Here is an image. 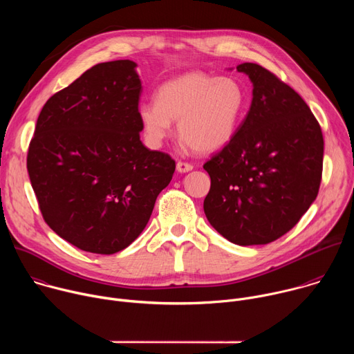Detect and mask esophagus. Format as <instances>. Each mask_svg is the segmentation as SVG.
<instances>
[{"mask_svg":"<svg viewBox=\"0 0 354 354\" xmlns=\"http://www.w3.org/2000/svg\"><path fill=\"white\" fill-rule=\"evenodd\" d=\"M193 169V165L189 164V162H183V161H179L176 164V171L180 172V174H185V172H189Z\"/></svg>","mask_w":354,"mask_h":354,"instance_id":"obj_1","label":"esophagus"}]
</instances>
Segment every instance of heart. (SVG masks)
Returning <instances> with one entry per match:
<instances>
[{
	"mask_svg": "<svg viewBox=\"0 0 354 354\" xmlns=\"http://www.w3.org/2000/svg\"><path fill=\"white\" fill-rule=\"evenodd\" d=\"M245 91L232 77L192 71L164 82L156 102L138 106L147 141L160 147L176 122L179 137L196 153H213L234 137L245 108Z\"/></svg>",
	"mask_w": 354,
	"mask_h": 354,
	"instance_id": "obj_1",
	"label": "heart"
}]
</instances>
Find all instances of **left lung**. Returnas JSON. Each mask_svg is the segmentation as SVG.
Instances as JSON below:
<instances>
[{
	"label": "left lung",
	"mask_w": 354,
	"mask_h": 354,
	"mask_svg": "<svg viewBox=\"0 0 354 354\" xmlns=\"http://www.w3.org/2000/svg\"><path fill=\"white\" fill-rule=\"evenodd\" d=\"M252 104L231 141L203 168L212 179L205 198L209 223L230 242L265 245L288 232L317 198L324 137L311 109L291 86L255 63Z\"/></svg>",
	"instance_id": "left-lung-1"
}]
</instances>
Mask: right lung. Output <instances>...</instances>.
Listing matches in <instances>:
<instances>
[{"instance_id": "obj_1", "label": "right lung", "mask_w": 354, "mask_h": 354, "mask_svg": "<svg viewBox=\"0 0 354 354\" xmlns=\"http://www.w3.org/2000/svg\"><path fill=\"white\" fill-rule=\"evenodd\" d=\"M131 60L100 63L44 104L28 172L47 225L81 250L112 255L145 228L175 161L140 140Z\"/></svg>"}]
</instances>
